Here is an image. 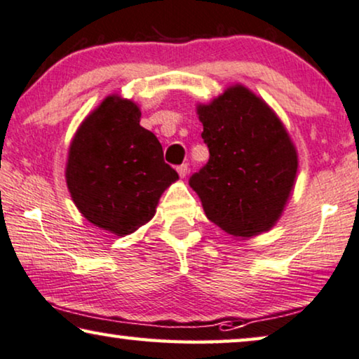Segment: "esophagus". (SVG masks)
<instances>
[{
    "label": "esophagus",
    "mask_w": 359,
    "mask_h": 359,
    "mask_svg": "<svg viewBox=\"0 0 359 359\" xmlns=\"http://www.w3.org/2000/svg\"><path fill=\"white\" fill-rule=\"evenodd\" d=\"M176 170H178V173H180V176H181V178H184V176L186 175H188V163H183V165H180V167L178 168H176Z\"/></svg>",
    "instance_id": "34e87169"
}]
</instances>
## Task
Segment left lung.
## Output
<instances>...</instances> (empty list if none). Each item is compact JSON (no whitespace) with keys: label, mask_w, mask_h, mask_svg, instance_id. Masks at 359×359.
Masks as SVG:
<instances>
[{"label":"left lung","mask_w":359,"mask_h":359,"mask_svg":"<svg viewBox=\"0 0 359 359\" xmlns=\"http://www.w3.org/2000/svg\"><path fill=\"white\" fill-rule=\"evenodd\" d=\"M209 162L189 178L205 215L228 235L249 238L275 225L298 170V155L275 113L243 86L199 105Z\"/></svg>","instance_id":"obj_1"}]
</instances>
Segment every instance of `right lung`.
<instances>
[{
  "label": "right lung",
  "mask_w": 359,
  "mask_h": 359,
  "mask_svg": "<svg viewBox=\"0 0 359 359\" xmlns=\"http://www.w3.org/2000/svg\"><path fill=\"white\" fill-rule=\"evenodd\" d=\"M139 119L136 103L107 97L77 129L67 157L66 183L77 209L118 236L147 223L162 192L178 180L162 144Z\"/></svg>",
  "instance_id": "add662e5"
}]
</instances>
